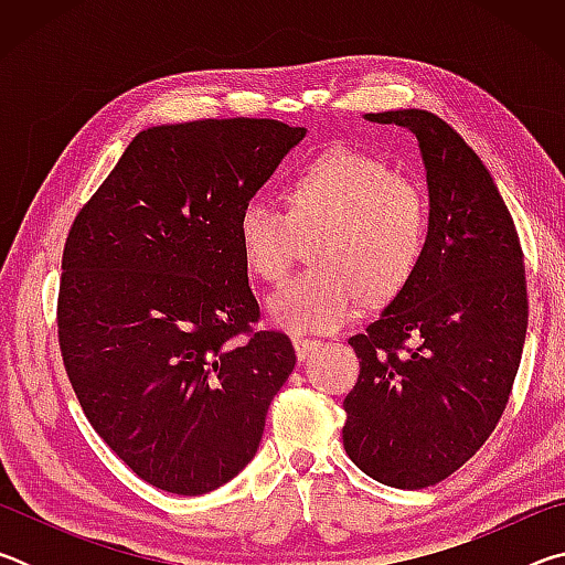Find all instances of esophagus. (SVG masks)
I'll list each match as a JSON object with an SVG mask.
<instances>
[{"label": "esophagus", "mask_w": 565, "mask_h": 565, "mask_svg": "<svg viewBox=\"0 0 565 565\" xmlns=\"http://www.w3.org/2000/svg\"><path fill=\"white\" fill-rule=\"evenodd\" d=\"M321 347V341L317 339H303V337H294V349H296V356H299V361L309 359L313 351H317Z\"/></svg>", "instance_id": "obj_1"}]
</instances>
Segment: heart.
Masks as SVG:
<instances>
[{
  "label": "heart",
  "mask_w": 565,
  "mask_h": 565,
  "mask_svg": "<svg viewBox=\"0 0 565 565\" xmlns=\"http://www.w3.org/2000/svg\"><path fill=\"white\" fill-rule=\"evenodd\" d=\"M286 209L256 196L236 218L246 269L264 281L289 271L296 234H321L319 269L276 289L266 311L291 333H329L356 317L363 296L388 301L414 279L428 244V204L420 189L386 161L353 149H331L294 171Z\"/></svg>",
  "instance_id": "obj_1"
}]
</instances>
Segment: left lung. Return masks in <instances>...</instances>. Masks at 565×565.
I'll return each mask as SVG.
<instances>
[{
	"mask_svg": "<svg viewBox=\"0 0 565 565\" xmlns=\"http://www.w3.org/2000/svg\"><path fill=\"white\" fill-rule=\"evenodd\" d=\"M414 134L426 171L428 244L414 279L349 343L361 359L343 401V448L394 489L458 471L499 424L529 327L511 212L476 151L424 109L363 114Z\"/></svg>",
	"mask_w": 565,
	"mask_h": 565,
	"instance_id": "1",
	"label": "left lung"
}]
</instances>
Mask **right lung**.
Returning <instances> with one entry per match:
<instances>
[{"mask_svg": "<svg viewBox=\"0 0 565 565\" xmlns=\"http://www.w3.org/2000/svg\"><path fill=\"white\" fill-rule=\"evenodd\" d=\"M306 137L274 119L139 131L74 218L60 347L107 446L161 491L202 495L242 471L296 353L259 319L236 218Z\"/></svg>", "mask_w": 565, "mask_h": 565, "instance_id": "add662e5", "label": "right lung"}]
</instances>
